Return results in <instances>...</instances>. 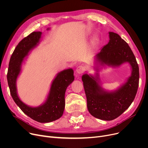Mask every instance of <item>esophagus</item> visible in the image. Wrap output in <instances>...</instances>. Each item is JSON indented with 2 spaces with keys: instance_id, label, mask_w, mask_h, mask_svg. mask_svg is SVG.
<instances>
[{
  "instance_id": "obj_1",
  "label": "esophagus",
  "mask_w": 148,
  "mask_h": 148,
  "mask_svg": "<svg viewBox=\"0 0 148 148\" xmlns=\"http://www.w3.org/2000/svg\"><path fill=\"white\" fill-rule=\"evenodd\" d=\"M84 68L81 65L77 66V68H76V70H75L76 73L78 74H82L84 72Z\"/></svg>"
}]
</instances>
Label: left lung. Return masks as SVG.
Returning <instances> with one entry per match:
<instances>
[{
    "instance_id": "obj_1",
    "label": "left lung",
    "mask_w": 148,
    "mask_h": 148,
    "mask_svg": "<svg viewBox=\"0 0 148 148\" xmlns=\"http://www.w3.org/2000/svg\"><path fill=\"white\" fill-rule=\"evenodd\" d=\"M109 41L94 56V75L84 74L82 82L87 99V107L94 117L112 121L122 114L134 101L138 86L139 69L136 59L128 44L117 34L108 32ZM124 63L130 65L132 73L117 90L104 89L98 71L106 66L119 67Z\"/></svg>"
}]
</instances>
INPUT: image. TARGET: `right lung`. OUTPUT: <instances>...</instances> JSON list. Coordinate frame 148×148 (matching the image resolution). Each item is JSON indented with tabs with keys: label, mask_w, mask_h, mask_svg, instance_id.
<instances>
[{
	"label": "right lung",
	"mask_w": 148,
	"mask_h": 148,
	"mask_svg": "<svg viewBox=\"0 0 148 148\" xmlns=\"http://www.w3.org/2000/svg\"><path fill=\"white\" fill-rule=\"evenodd\" d=\"M50 29L47 28V30ZM42 34L40 31L34 32L18 43L10 59L7 80L11 95L23 112L38 122L48 123L59 119L63 114L65 91L74 81V75L73 69L70 68L58 73L51 82L45 101L39 106H28L20 99L17 92V80L27 56L40 42Z\"/></svg>",
	"instance_id": "add662e5"
}]
</instances>
